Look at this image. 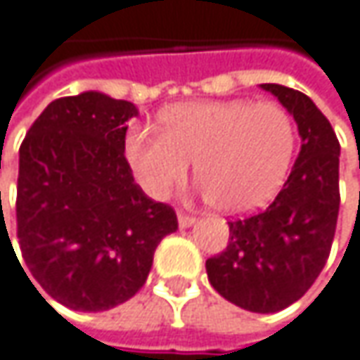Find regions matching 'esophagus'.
I'll return each instance as SVG.
<instances>
[{"label": "esophagus", "mask_w": 360, "mask_h": 360, "mask_svg": "<svg viewBox=\"0 0 360 360\" xmlns=\"http://www.w3.org/2000/svg\"><path fill=\"white\" fill-rule=\"evenodd\" d=\"M179 226L181 228H189V226H193L195 224V216H191V214H185V212H179Z\"/></svg>", "instance_id": "1"}]
</instances>
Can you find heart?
I'll use <instances>...</instances> for the list:
<instances>
[{
  "label": "heart",
  "mask_w": 360,
  "mask_h": 360,
  "mask_svg": "<svg viewBox=\"0 0 360 360\" xmlns=\"http://www.w3.org/2000/svg\"><path fill=\"white\" fill-rule=\"evenodd\" d=\"M295 150V124L277 101L222 99L167 110L160 132L132 128L124 155L150 195L162 200L185 181L191 160L207 200L244 214L273 200Z\"/></svg>",
  "instance_id": "1"
}]
</instances>
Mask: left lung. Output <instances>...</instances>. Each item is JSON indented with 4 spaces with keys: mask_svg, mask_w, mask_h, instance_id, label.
<instances>
[{
    "mask_svg": "<svg viewBox=\"0 0 360 360\" xmlns=\"http://www.w3.org/2000/svg\"><path fill=\"white\" fill-rule=\"evenodd\" d=\"M261 87L293 116L302 150L266 210L228 222V246L205 261V271L224 300L248 311L273 314L297 302L328 261L340 205V144L306 94L275 83Z\"/></svg>",
    "mask_w": 360,
    "mask_h": 360,
    "instance_id": "left-lung-1",
    "label": "left lung"
}]
</instances>
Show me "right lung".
<instances>
[{
  "instance_id": "obj_1",
  "label": "right lung",
  "mask_w": 360,
  "mask_h": 360,
  "mask_svg": "<svg viewBox=\"0 0 360 360\" xmlns=\"http://www.w3.org/2000/svg\"><path fill=\"white\" fill-rule=\"evenodd\" d=\"M136 114L134 103L99 91L60 97L20 146V250L36 283L71 309L128 302L160 240L177 230L175 210L140 189L124 157L126 122Z\"/></svg>"
}]
</instances>
